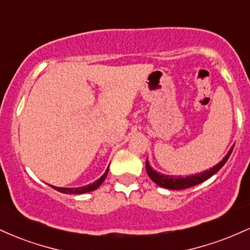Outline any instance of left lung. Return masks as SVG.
<instances>
[{
    "mask_svg": "<svg viewBox=\"0 0 250 250\" xmlns=\"http://www.w3.org/2000/svg\"><path fill=\"white\" fill-rule=\"evenodd\" d=\"M233 149H234V147H231L230 150L228 151V154L225 156V159H223L222 161L219 163V165L215 166V167L210 168L209 170L203 171V173H201V174L189 175V176H187V177L168 176V175H163V174L157 173L156 170H153V168L149 166L148 161H146V169H147V173L149 175V177H150V179L153 180L156 185H159L160 187L174 189V190H180V189H186V188L193 187V186L199 185V183L208 180L210 176H213L215 173H217V171H219L220 169L225 166V163L227 162V160L229 159V156H230Z\"/></svg>",
    "mask_w": 250,
    "mask_h": 250,
    "instance_id": "8db88e82",
    "label": "left lung"
}]
</instances>
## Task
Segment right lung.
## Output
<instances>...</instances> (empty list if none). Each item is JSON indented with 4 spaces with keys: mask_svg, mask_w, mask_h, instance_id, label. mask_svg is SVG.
Instances as JSON below:
<instances>
[{
    "mask_svg": "<svg viewBox=\"0 0 250 250\" xmlns=\"http://www.w3.org/2000/svg\"><path fill=\"white\" fill-rule=\"evenodd\" d=\"M109 171V167L107 170H105V173L102 175L101 177H100L99 180L95 181V182H93L91 185H88L85 186V187H80V188H59V187H54V186H51L55 190L60 191V193H63V194H83V193H88V191H93L95 190L96 188H99L100 186H101V183L104 181L105 177H107V174Z\"/></svg>",
    "mask_w": 250,
    "mask_h": 250,
    "instance_id": "1",
    "label": "right lung"
}]
</instances>
